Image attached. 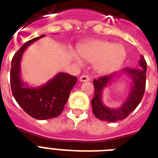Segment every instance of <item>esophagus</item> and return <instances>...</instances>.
<instances>
[{"mask_svg":"<svg viewBox=\"0 0 158 158\" xmlns=\"http://www.w3.org/2000/svg\"><path fill=\"white\" fill-rule=\"evenodd\" d=\"M89 80H90V77L87 75H81L79 77V81H88Z\"/></svg>","mask_w":158,"mask_h":158,"instance_id":"1","label":"esophagus"}]
</instances>
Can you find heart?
I'll use <instances>...</instances> for the list:
<instances>
[{
    "label": "heart",
    "mask_w": 158,
    "mask_h": 158,
    "mask_svg": "<svg viewBox=\"0 0 158 158\" xmlns=\"http://www.w3.org/2000/svg\"><path fill=\"white\" fill-rule=\"evenodd\" d=\"M78 53L86 62H96L95 68L101 74L110 73L117 69L125 57L123 46L103 40H95L81 45L78 48ZM72 56L77 63H81V59L77 55L73 53Z\"/></svg>",
    "instance_id": "heart-1"
}]
</instances>
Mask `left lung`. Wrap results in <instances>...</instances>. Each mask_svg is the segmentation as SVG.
<instances>
[{"mask_svg": "<svg viewBox=\"0 0 158 158\" xmlns=\"http://www.w3.org/2000/svg\"><path fill=\"white\" fill-rule=\"evenodd\" d=\"M139 66L141 68L138 69L127 68L120 72L129 76L132 80V85L125 101L117 109H111L105 106L102 102V95L105 87L110 85L113 78L119 73H112L93 81L95 95L91 100V106L93 114L96 118L106 122H116L125 118L137 108L143 97L146 86L147 62L142 55L139 60Z\"/></svg>", "mask_w": 158, "mask_h": 158, "instance_id": "1", "label": "left lung"}]
</instances>
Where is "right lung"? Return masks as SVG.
<instances>
[{"label": "right lung", "mask_w": 158, "mask_h": 158, "mask_svg": "<svg viewBox=\"0 0 158 158\" xmlns=\"http://www.w3.org/2000/svg\"><path fill=\"white\" fill-rule=\"evenodd\" d=\"M44 37L43 35L26 42L15 53L11 61L10 86L15 101L29 115L37 119H48L61 114L77 78L68 73H59L44 85L30 87L20 76L23 53L29 45Z\"/></svg>", "instance_id": "1"}]
</instances>
